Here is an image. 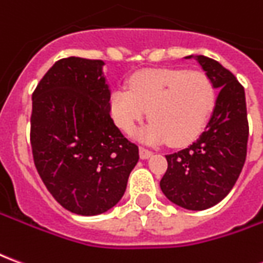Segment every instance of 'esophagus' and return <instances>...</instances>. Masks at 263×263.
<instances>
[{"mask_svg":"<svg viewBox=\"0 0 263 263\" xmlns=\"http://www.w3.org/2000/svg\"><path fill=\"white\" fill-rule=\"evenodd\" d=\"M152 155H154V154H152L151 151H148V149H145V148L139 149V156H141V159H142V160L149 159V158H151Z\"/></svg>","mask_w":263,"mask_h":263,"instance_id":"obj_1","label":"esophagus"}]
</instances>
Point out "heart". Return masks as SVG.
Wrapping results in <instances>:
<instances>
[{
  "instance_id": "1",
  "label": "heart",
  "mask_w": 263,
  "mask_h": 263,
  "mask_svg": "<svg viewBox=\"0 0 263 263\" xmlns=\"http://www.w3.org/2000/svg\"><path fill=\"white\" fill-rule=\"evenodd\" d=\"M217 103L213 80L203 71L186 69H145L131 76L128 88L109 96V112L121 131L131 132L146 115L151 118L139 141L180 146L203 132Z\"/></svg>"
}]
</instances>
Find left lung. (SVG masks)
Masks as SVG:
<instances>
[{
    "label": "left lung",
    "mask_w": 263,
    "mask_h": 263,
    "mask_svg": "<svg viewBox=\"0 0 263 263\" xmlns=\"http://www.w3.org/2000/svg\"><path fill=\"white\" fill-rule=\"evenodd\" d=\"M220 90L204 132L186 149L166 155L160 189L172 203L193 211L218 204L231 192L247 158L248 120L243 87L230 70L203 54H190Z\"/></svg>",
    "instance_id": "obj_1"
}]
</instances>
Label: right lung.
I'll return each instance as SVG.
<instances>
[{"instance_id": "add662e5", "label": "right lung", "mask_w": 263, "mask_h": 263, "mask_svg": "<svg viewBox=\"0 0 263 263\" xmlns=\"http://www.w3.org/2000/svg\"><path fill=\"white\" fill-rule=\"evenodd\" d=\"M103 60L56 62L32 94L31 145L37 173L54 200L79 215L103 214L125 193L137 145L109 115Z\"/></svg>"}]
</instances>
